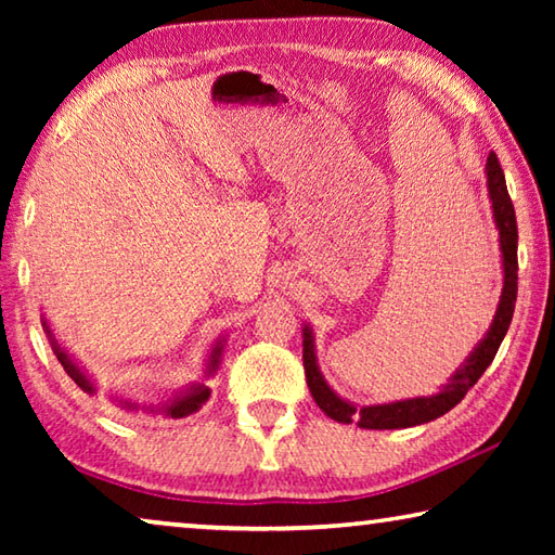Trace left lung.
<instances>
[{"label": "left lung", "mask_w": 555, "mask_h": 555, "mask_svg": "<svg viewBox=\"0 0 555 555\" xmlns=\"http://www.w3.org/2000/svg\"><path fill=\"white\" fill-rule=\"evenodd\" d=\"M485 176H487V193H490V205H492V218L494 228L500 232V251H502V296L500 304H496V311L490 327L480 343L475 345V350L465 357V362L450 374L443 389L438 393H430V397H413V399H401V401H389V403H370V406H357V403L343 399L331 384L325 382L321 367H318V354H315V335L311 323H304V367H306V379L308 389H311L313 399L318 406L323 409L325 416H331L337 424H357L360 428L370 430H393V428H411L428 424V421H436L443 416L460 401L465 399L469 387H475L477 379L482 377L485 370L490 367L496 350L504 340L506 331H509L512 315H514V304H516V215L509 193H506V181L500 162H496V154L490 152L485 164Z\"/></svg>", "instance_id": "obj_1"}]
</instances>
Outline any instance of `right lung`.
Returning <instances> with one entry per match:
<instances>
[{
  "mask_svg": "<svg viewBox=\"0 0 555 555\" xmlns=\"http://www.w3.org/2000/svg\"><path fill=\"white\" fill-rule=\"evenodd\" d=\"M41 325H43V333L49 335V343H51L53 354L59 357V362L63 364V370L68 372V377L75 384H78L82 391L90 393V397H92V393H98L100 387H98L95 377H92V374L86 367H82V364L75 360V357L59 343V337H55L53 327L49 325V321H46V318H41ZM224 343H228V340H224V337H218V340H215V345L210 347L208 360H205L203 379L188 384L185 389L176 391L173 397H168L166 401H162V403H139V401H131V399H125V397H115V393H112V401H115L117 406L125 409V411L162 413V416H168V418H185V416H191V413L198 411L203 403L210 399V387H208V384H205V379H210V377H215V374H218L220 364H222Z\"/></svg>",
  "mask_w": 555,
  "mask_h": 555,
  "instance_id": "1",
  "label": "right lung"
}]
</instances>
